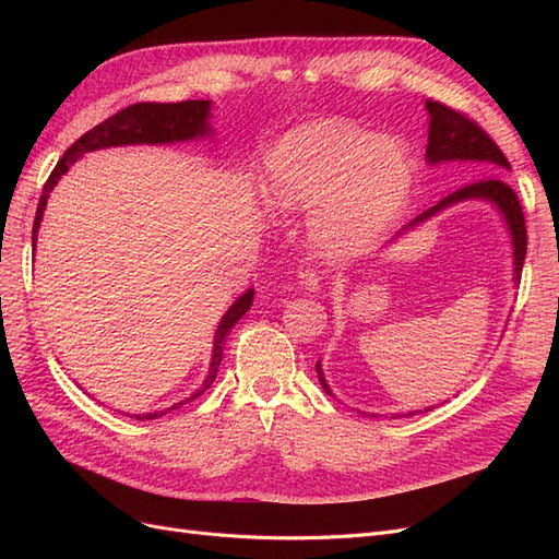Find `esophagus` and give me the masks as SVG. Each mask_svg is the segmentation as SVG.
<instances>
[{
	"instance_id": "obj_1",
	"label": "esophagus",
	"mask_w": 559,
	"mask_h": 559,
	"mask_svg": "<svg viewBox=\"0 0 559 559\" xmlns=\"http://www.w3.org/2000/svg\"><path fill=\"white\" fill-rule=\"evenodd\" d=\"M298 282H300V286L306 292H310V294H317L319 292V282H321V275L317 273L314 267H306L300 273V277H298Z\"/></svg>"
}]
</instances>
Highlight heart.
<instances>
[{
	"label": "heart",
	"mask_w": 559,
	"mask_h": 559,
	"mask_svg": "<svg viewBox=\"0 0 559 559\" xmlns=\"http://www.w3.org/2000/svg\"><path fill=\"white\" fill-rule=\"evenodd\" d=\"M267 193L292 212L314 210L312 240L331 259L373 247L401 212L413 160L396 140L345 121L286 132L265 160Z\"/></svg>",
	"instance_id": "b5f03b06"
}]
</instances>
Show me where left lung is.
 <instances>
[{"mask_svg": "<svg viewBox=\"0 0 559 559\" xmlns=\"http://www.w3.org/2000/svg\"><path fill=\"white\" fill-rule=\"evenodd\" d=\"M427 111H429L427 163H431V165L452 163V160L480 163V170L489 173V175H503L506 170H511V163L503 156V151L495 144V140L489 138V134L476 121H473V118H468L462 111H454L441 103H433V99H427ZM462 200H487V202H492V205H497V210L503 214L506 224H509V230H511V238H513V265H515L513 280L520 282L524 253H527V226H524V214H522L515 191L501 177H485L480 181L462 186V189H456L454 193L443 198L431 210L415 216L413 222L401 233H405L408 228H415L417 224H425L427 218H431L433 214H438L450 205H456V202H462ZM317 376H319V384L324 386V392L333 394L331 386L326 384L324 373H321L319 364H317ZM415 413H419V411H415ZM415 413H408V417Z\"/></svg>", "mask_w": 559, "mask_h": 559, "instance_id": "left-lung-1", "label": "left lung"}]
</instances>
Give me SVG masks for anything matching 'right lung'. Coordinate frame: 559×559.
I'll return each instance as SVG.
<instances>
[{
	"mask_svg": "<svg viewBox=\"0 0 559 559\" xmlns=\"http://www.w3.org/2000/svg\"><path fill=\"white\" fill-rule=\"evenodd\" d=\"M210 99H186V103H140V105H130L121 111H116L109 116L107 121L95 126L64 151V156L58 160L53 167V173L46 179L44 191L37 205V216H35V226H32V247L37 245V233L41 216L46 210V200L53 191V186L60 181V177L70 170V167L86 154V151H97V148H107V146H123V144H170V142H189L195 138H205V134L212 132L210 128ZM253 302V289L242 294L238 300L233 302L228 312L218 321V329L214 335V352H212V364H210V376L202 382L198 392H193L189 399L173 405V408H179V405L189 403L198 399L200 394H205V389L212 386L216 380V370L222 366L224 359V343L230 333V329L238 324L240 317L251 308ZM167 408V411H173ZM167 411L158 413H148V415H134V419H156L165 415Z\"/></svg>",
	"mask_w": 559,
	"mask_h": 559,
	"instance_id": "1",
	"label": "right lung"
}]
</instances>
